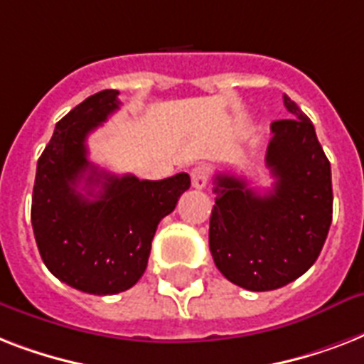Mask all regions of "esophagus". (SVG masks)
<instances>
[{
	"instance_id": "1",
	"label": "esophagus",
	"mask_w": 364,
	"mask_h": 364,
	"mask_svg": "<svg viewBox=\"0 0 364 364\" xmlns=\"http://www.w3.org/2000/svg\"><path fill=\"white\" fill-rule=\"evenodd\" d=\"M191 179H193L194 188H204L210 181V168L208 166H194L191 170Z\"/></svg>"
}]
</instances>
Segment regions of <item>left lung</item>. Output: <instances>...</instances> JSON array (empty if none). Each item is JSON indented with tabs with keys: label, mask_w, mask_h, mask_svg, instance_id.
I'll return each instance as SVG.
<instances>
[{
	"label": "left lung",
	"mask_w": 364,
	"mask_h": 364,
	"mask_svg": "<svg viewBox=\"0 0 364 364\" xmlns=\"http://www.w3.org/2000/svg\"><path fill=\"white\" fill-rule=\"evenodd\" d=\"M291 119L274 121L266 166L274 187L264 194L243 177L215 176L210 219V251L234 285L272 291L310 270L333 221L331 162L316 128L289 96Z\"/></svg>",
	"instance_id": "obj_1"
}]
</instances>
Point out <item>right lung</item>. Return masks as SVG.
Wrapping results in <instances>:
<instances>
[{"label":"right lung","instance_id":"1","mask_svg":"<svg viewBox=\"0 0 364 364\" xmlns=\"http://www.w3.org/2000/svg\"><path fill=\"white\" fill-rule=\"evenodd\" d=\"M117 96L119 90H102L56 122L37 160L31 196V227L45 266L70 287L102 296L136 285L159 223L191 187L185 171L139 181L88 160L87 136L119 109Z\"/></svg>","mask_w":364,"mask_h":364}]
</instances>
